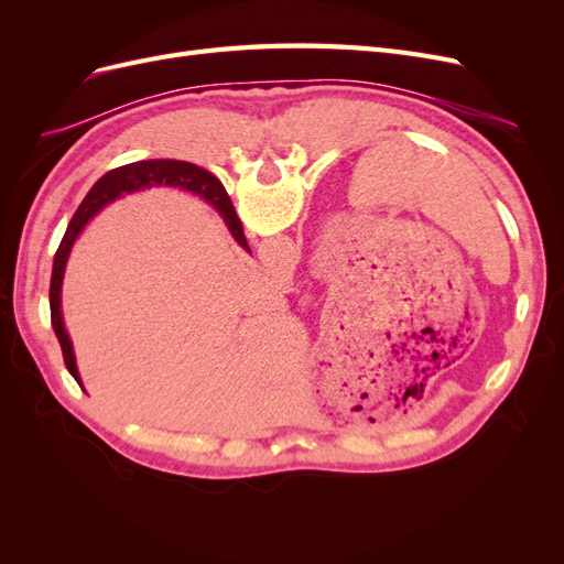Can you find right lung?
Wrapping results in <instances>:
<instances>
[{
    "label": "right lung",
    "instance_id": "obj_1",
    "mask_svg": "<svg viewBox=\"0 0 564 564\" xmlns=\"http://www.w3.org/2000/svg\"><path fill=\"white\" fill-rule=\"evenodd\" d=\"M150 187H176V191L202 197L204 202L212 204V207L220 214V218L226 220V226H228L230 235L235 237V242L249 251L242 224L232 209V202H230L228 193L224 191V185L218 183L216 176L204 172V169L197 164L178 162V160H143V162L117 166L104 178H98L96 185L87 193V197H84V202L79 204V209L75 212L70 226H67V230L63 235L61 247L54 256V270H51V286H48L51 324H54V332L58 336L65 367L77 379L79 386H82V379H79V369H77V360H75V348H73L70 334H67V329H65L63 301H61L67 259H70V251L77 242V237L84 232V228H87L89 220L100 209H106L108 204H112L119 197L150 191Z\"/></svg>",
    "mask_w": 564,
    "mask_h": 564
}]
</instances>
